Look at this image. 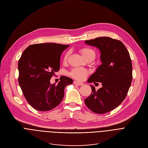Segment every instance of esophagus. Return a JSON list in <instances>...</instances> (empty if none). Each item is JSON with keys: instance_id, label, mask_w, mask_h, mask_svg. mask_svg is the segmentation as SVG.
Returning <instances> with one entry per match:
<instances>
[{"instance_id": "esophagus-1", "label": "esophagus", "mask_w": 148, "mask_h": 148, "mask_svg": "<svg viewBox=\"0 0 148 148\" xmlns=\"http://www.w3.org/2000/svg\"><path fill=\"white\" fill-rule=\"evenodd\" d=\"M74 84L75 85H77V86H82V85L83 84V83H80V82H77V81H74Z\"/></svg>"}]
</instances>
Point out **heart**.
I'll use <instances>...</instances> for the list:
<instances>
[{
    "label": "heart",
    "mask_w": 148,
    "mask_h": 148,
    "mask_svg": "<svg viewBox=\"0 0 148 148\" xmlns=\"http://www.w3.org/2000/svg\"><path fill=\"white\" fill-rule=\"evenodd\" d=\"M80 53H82L83 58L85 59L90 58V57L93 58L95 59V55H96L95 52L93 50L87 47L82 49L80 50ZM68 56V53H67L64 57V61H66ZM70 74L72 77L75 78V80L78 81H83L85 80V78L88 75V71L84 68H73L71 71V72L70 73Z\"/></svg>",
    "instance_id": "obj_1"
}]
</instances>
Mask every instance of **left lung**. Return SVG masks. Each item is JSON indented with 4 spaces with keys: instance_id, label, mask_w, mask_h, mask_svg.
I'll return each mask as SVG.
<instances>
[{
    "instance_id": "obj_1",
    "label": "left lung",
    "mask_w": 148,
    "mask_h": 148,
    "mask_svg": "<svg viewBox=\"0 0 148 148\" xmlns=\"http://www.w3.org/2000/svg\"><path fill=\"white\" fill-rule=\"evenodd\" d=\"M84 42L99 49L102 63L87 82H99L102 86L96 90L93 86L90 85L92 93L84 102L93 112L105 114L119 106L127 96L132 80L131 58L120 40L101 37Z\"/></svg>"
}]
</instances>
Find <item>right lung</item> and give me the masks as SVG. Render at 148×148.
Returning <instances> with one entry per match:
<instances>
[{"mask_svg":"<svg viewBox=\"0 0 148 148\" xmlns=\"http://www.w3.org/2000/svg\"><path fill=\"white\" fill-rule=\"evenodd\" d=\"M70 45L53 43L29 46L18 61L19 84L26 100L35 110L50 111L62 101L64 88L71 78L62 76L57 85L50 80L60 70L62 52Z\"/></svg>","mask_w":148,"mask_h":148,"instance_id":"right-lung-1","label":"right lung"}]
</instances>
